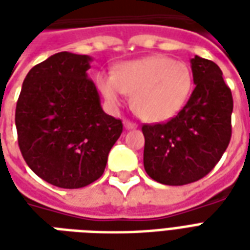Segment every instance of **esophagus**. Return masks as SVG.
<instances>
[{
	"instance_id": "34e87169",
	"label": "esophagus",
	"mask_w": 250,
	"mask_h": 250,
	"mask_svg": "<svg viewBox=\"0 0 250 250\" xmlns=\"http://www.w3.org/2000/svg\"><path fill=\"white\" fill-rule=\"evenodd\" d=\"M123 125H125V127L127 128V130L136 128V123H134V122H131V120H128V119H125V122H123Z\"/></svg>"
}]
</instances>
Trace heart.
Listing matches in <instances>:
<instances>
[{
	"label": "heart",
	"mask_w": 250,
	"mask_h": 250,
	"mask_svg": "<svg viewBox=\"0 0 250 250\" xmlns=\"http://www.w3.org/2000/svg\"><path fill=\"white\" fill-rule=\"evenodd\" d=\"M99 89L109 103L119 104L122 93L131 98V108L141 119L163 122L177 115L193 88L188 64L166 56H148L125 62L115 76L99 75Z\"/></svg>",
	"instance_id": "heart-1"
}]
</instances>
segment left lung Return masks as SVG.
I'll use <instances>...</instances> for the list:
<instances>
[{
  "instance_id": "left-lung-1",
  "label": "left lung",
  "mask_w": 250,
  "mask_h": 250,
  "mask_svg": "<svg viewBox=\"0 0 250 250\" xmlns=\"http://www.w3.org/2000/svg\"><path fill=\"white\" fill-rule=\"evenodd\" d=\"M194 91L166 123L143 125V165L154 181L182 186L204 178L218 163L231 136L233 98L215 62L190 60Z\"/></svg>"
}]
</instances>
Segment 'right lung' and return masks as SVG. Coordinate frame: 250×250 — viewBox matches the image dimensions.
I'll use <instances>...</instances> for the list:
<instances>
[{
    "label": "right lung",
    "instance_id": "1",
    "mask_svg": "<svg viewBox=\"0 0 250 250\" xmlns=\"http://www.w3.org/2000/svg\"><path fill=\"white\" fill-rule=\"evenodd\" d=\"M87 55L60 52L25 77L16 107L20 151L48 184L79 188L104 173L108 152L123 131L107 115L88 77Z\"/></svg>",
    "mask_w": 250,
    "mask_h": 250
}]
</instances>
